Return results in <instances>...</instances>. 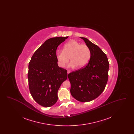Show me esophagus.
<instances>
[{"label": "esophagus", "mask_w": 134, "mask_h": 134, "mask_svg": "<svg viewBox=\"0 0 134 134\" xmlns=\"http://www.w3.org/2000/svg\"><path fill=\"white\" fill-rule=\"evenodd\" d=\"M70 73V71H67V74H69V73Z\"/></svg>", "instance_id": "1"}]
</instances>
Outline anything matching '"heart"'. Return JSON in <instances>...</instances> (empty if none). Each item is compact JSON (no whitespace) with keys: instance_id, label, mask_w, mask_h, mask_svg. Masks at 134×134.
Returning <instances> with one entry per match:
<instances>
[{"instance_id":"obj_1","label":"heart","mask_w":134,"mask_h":134,"mask_svg":"<svg viewBox=\"0 0 134 134\" xmlns=\"http://www.w3.org/2000/svg\"><path fill=\"white\" fill-rule=\"evenodd\" d=\"M56 57L59 67L63 68L69 61V68H79L85 67L89 62L91 57V51L85 44H81L76 40H72L66 43L63 46V50H58Z\"/></svg>"}]
</instances>
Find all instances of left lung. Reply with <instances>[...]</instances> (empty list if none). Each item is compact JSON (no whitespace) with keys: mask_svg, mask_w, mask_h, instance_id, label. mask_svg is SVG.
I'll return each instance as SVG.
<instances>
[{"mask_svg":"<svg viewBox=\"0 0 134 134\" xmlns=\"http://www.w3.org/2000/svg\"><path fill=\"white\" fill-rule=\"evenodd\" d=\"M83 39L91 51L88 64L68 75L72 96L80 102H88L100 96L107 84L109 63L106 54L88 39Z\"/></svg>","mask_w":134,"mask_h":134,"instance_id":"8db88e82","label":"left lung"}]
</instances>
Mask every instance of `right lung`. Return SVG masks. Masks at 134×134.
I'll use <instances>...</instances> for the list:
<instances>
[{"instance_id":"add662e5","label":"right lung","mask_w":134,"mask_h":134,"mask_svg":"<svg viewBox=\"0 0 134 134\" xmlns=\"http://www.w3.org/2000/svg\"><path fill=\"white\" fill-rule=\"evenodd\" d=\"M68 37L46 41L32 55L27 74L30 93L41 106L48 108L58 100V91L67 78V71L58 65L56 52L58 46Z\"/></svg>"}]
</instances>
